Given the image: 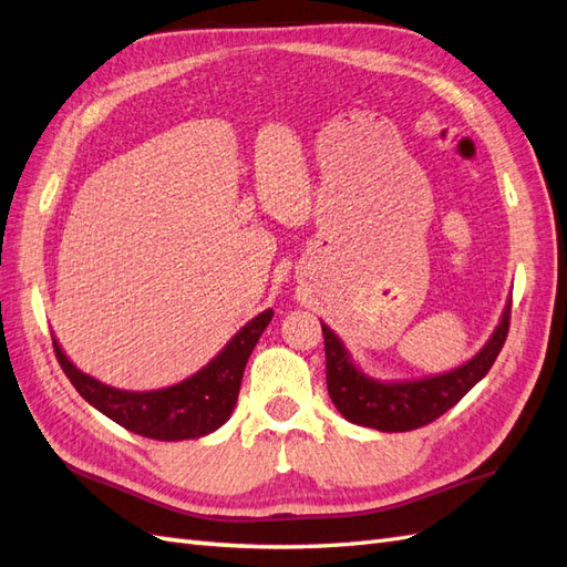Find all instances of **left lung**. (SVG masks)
Returning a JSON list of instances; mask_svg holds the SVG:
<instances>
[{"mask_svg": "<svg viewBox=\"0 0 567 567\" xmlns=\"http://www.w3.org/2000/svg\"><path fill=\"white\" fill-rule=\"evenodd\" d=\"M511 326V301L493 336L462 367L412 381H379L361 371L342 340L326 323V381L328 393L347 422L375 431L400 433L431 424L470 393L496 361Z\"/></svg>", "mask_w": 567, "mask_h": 567, "instance_id": "left-lung-1", "label": "left lung"}]
</instances>
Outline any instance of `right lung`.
Here are the masks:
<instances>
[{
  "label": "right lung",
  "instance_id": "1",
  "mask_svg": "<svg viewBox=\"0 0 567 567\" xmlns=\"http://www.w3.org/2000/svg\"><path fill=\"white\" fill-rule=\"evenodd\" d=\"M270 318L272 309L260 311L200 371L188 375L182 383L145 390V393L100 383L93 375L71 364L56 338H52V344L56 361H60L71 385L97 412H103L126 431L145 435V439L188 441L208 435L227 422L239 398L246 361H249L258 338L264 336Z\"/></svg>",
  "mask_w": 567,
  "mask_h": 567
}]
</instances>
